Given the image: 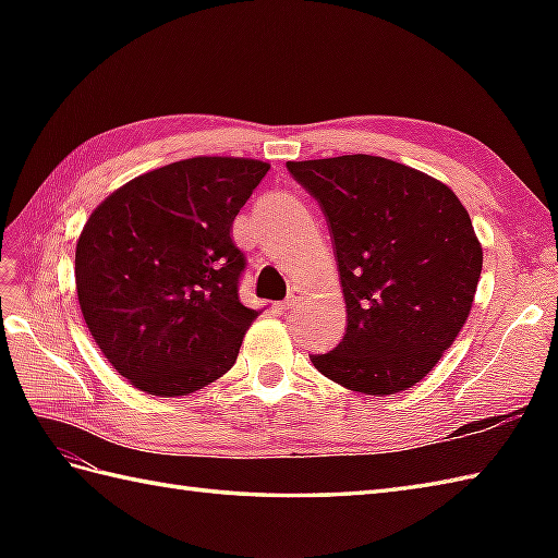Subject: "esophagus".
<instances>
[{
	"label": "esophagus",
	"mask_w": 558,
	"mask_h": 558,
	"mask_svg": "<svg viewBox=\"0 0 558 558\" xmlns=\"http://www.w3.org/2000/svg\"><path fill=\"white\" fill-rule=\"evenodd\" d=\"M304 290L302 288H292V292H290V298L280 304V310L282 312H290V310H294V306H300L302 302H304Z\"/></svg>",
	"instance_id": "1"
}]
</instances>
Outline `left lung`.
Masks as SVG:
<instances>
[{
	"label": "left lung",
	"mask_w": 558,
	"mask_h": 558,
	"mask_svg": "<svg viewBox=\"0 0 558 558\" xmlns=\"http://www.w3.org/2000/svg\"><path fill=\"white\" fill-rule=\"evenodd\" d=\"M333 232L348 330L312 357L330 381L393 396L429 374L475 302L482 244L448 184L364 156L288 162Z\"/></svg>",
	"instance_id": "8db88e82"
}]
</instances>
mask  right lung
I'll use <instances>...</instances> for the list:
<instances>
[{"mask_svg": "<svg viewBox=\"0 0 558 558\" xmlns=\"http://www.w3.org/2000/svg\"><path fill=\"white\" fill-rule=\"evenodd\" d=\"M270 165L196 156L134 177L90 213L76 242L78 306L134 388L177 398L216 381L260 314L240 302L236 213Z\"/></svg>", "mask_w": 558, "mask_h": 558, "instance_id": "obj_1", "label": "right lung"}]
</instances>
